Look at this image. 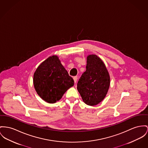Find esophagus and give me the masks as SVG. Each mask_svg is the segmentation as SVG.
I'll list each match as a JSON object with an SVG mask.
<instances>
[{
    "instance_id": "esophagus-1",
    "label": "esophagus",
    "mask_w": 148,
    "mask_h": 148,
    "mask_svg": "<svg viewBox=\"0 0 148 148\" xmlns=\"http://www.w3.org/2000/svg\"><path fill=\"white\" fill-rule=\"evenodd\" d=\"M77 76H75V77H73V79H74V82H75V83H76V82H77Z\"/></svg>"
}]
</instances>
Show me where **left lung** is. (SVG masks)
<instances>
[{"instance_id":"left-lung-1","label":"left lung","mask_w":148,"mask_h":148,"mask_svg":"<svg viewBox=\"0 0 148 148\" xmlns=\"http://www.w3.org/2000/svg\"><path fill=\"white\" fill-rule=\"evenodd\" d=\"M86 70L77 84V89L85 104L93 106L106 97L110 85V77L107 68L96 55L87 57Z\"/></svg>"}]
</instances>
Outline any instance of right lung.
I'll use <instances>...</instances> for the list:
<instances>
[{
	"mask_svg": "<svg viewBox=\"0 0 148 148\" xmlns=\"http://www.w3.org/2000/svg\"><path fill=\"white\" fill-rule=\"evenodd\" d=\"M33 81L38 94L49 103L59 100L74 85L73 79L56 56L50 57L40 65L34 73Z\"/></svg>",
	"mask_w": 148,
	"mask_h": 148,
	"instance_id": "1",
	"label": "right lung"
}]
</instances>
